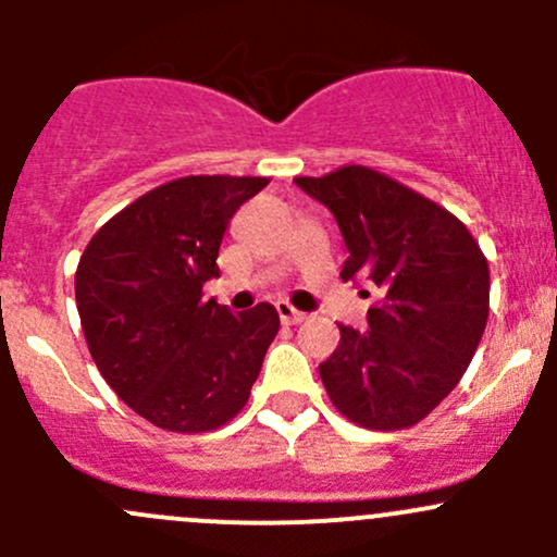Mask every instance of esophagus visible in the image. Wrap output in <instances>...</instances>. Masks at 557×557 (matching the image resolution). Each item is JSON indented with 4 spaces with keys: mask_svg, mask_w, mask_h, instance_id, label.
<instances>
[{
    "mask_svg": "<svg viewBox=\"0 0 557 557\" xmlns=\"http://www.w3.org/2000/svg\"><path fill=\"white\" fill-rule=\"evenodd\" d=\"M277 314L285 325H299L307 320V312L296 310V307H290L288 301H277Z\"/></svg>",
    "mask_w": 557,
    "mask_h": 557,
    "instance_id": "1",
    "label": "esophagus"
}]
</instances>
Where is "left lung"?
Returning a JSON list of instances; mask_svg holds the SVG:
<instances>
[{
	"label": "left lung",
	"mask_w": 557,
	"mask_h": 557,
	"mask_svg": "<svg viewBox=\"0 0 557 557\" xmlns=\"http://www.w3.org/2000/svg\"><path fill=\"white\" fill-rule=\"evenodd\" d=\"M296 185L329 207L347 247L342 280L383 290L369 329L339 325L320 380L345 418L396 431L423 420L463 377L487 323L491 272L469 228L407 185L342 166Z\"/></svg>",
	"instance_id": "8db88e82"
}]
</instances>
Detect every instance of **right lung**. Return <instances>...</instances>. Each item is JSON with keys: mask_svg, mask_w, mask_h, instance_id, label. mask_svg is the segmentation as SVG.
<instances>
[{"mask_svg": "<svg viewBox=\"0 0 557 557\" xmlns=\"http://www.w3.org/2000/svg\"><path fill=\"white\" fill-rule=\"evenodd\" d=\"M267 177L196 174L159 185L104 223L83 252L75 299L94 363L153 425L199 434L245 407L277 336L261 301L234 314L201 299L234 212Z\"/></svg>", "mask_w": 557, "mask_h": 557, "instance_id": "obj_1", "label": "right lung"}]
</instances>
